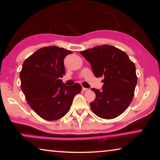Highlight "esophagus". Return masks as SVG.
Instances as JSON below:
<instances>
[{"label":"esophagus","mask_w":160,"mask_h":160,"mask_svg":"<svg viewBox=\"0 0 160 160\" xmlns=\"http://www.w3.org/2000/svg\"><path fill=\"white\" fill-rule=\"evenodd\" d=\"M82 90L83 91H87V90H88V89L85 88H82Z\"/></svg>","instance_id":"obj_1"}]
</instances>
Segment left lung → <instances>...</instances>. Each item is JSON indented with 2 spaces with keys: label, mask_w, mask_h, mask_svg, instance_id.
I'll return each mask as SVG.
<instances>
[{
  "label": "left lung",
  "mask_w": 160,
  "mask_h": 160,
  "mask_svg": "<svg viewBox=\"0 0 160 160\" xmlns=\"http://www.w3.org/2000/svg\"><path fill=\"white\" fill-rule=\"evenodd\" d=\"M90 63L96 78H102V90L92 88L96 98L90 103L92 112L99 117H117L132 102L137 76L135 64L124 51L110 45H102L80 51Z\"/></svg>",
  "instance_id": "8db88e82"
}]
</instances>
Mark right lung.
I'll list each match as a JSON object with an SVG mask.
<instances>
[{
  "label": "right lung",
  "instance_id": "1",
  "mask_svg": "<svg viewBox=\"0 0 160 160\" xmlns=\"http://www.w3.org/2000/svg\"><path fill=\"white\" fill-rule=\"evenodd\" d=\"M72 51L58 47L40 48L24 61L20 73L21 89L29 106L40 117L55 121L66 114L82 87L67 86L64 58Z\"/></svg>",
  "mask_w": 160,
  "mask_h": 160
}]
</instances>
